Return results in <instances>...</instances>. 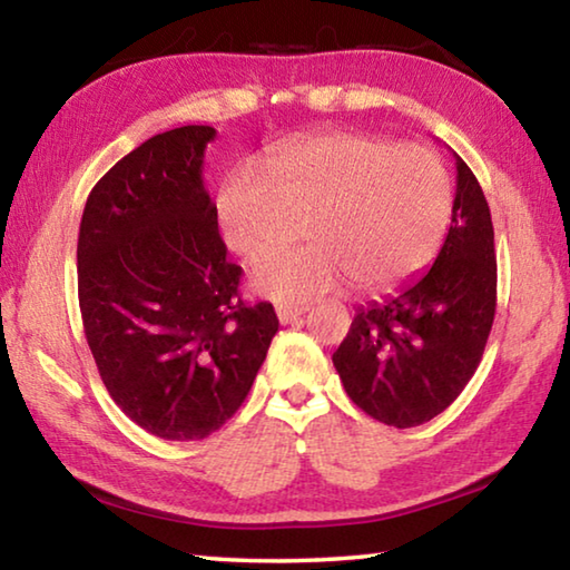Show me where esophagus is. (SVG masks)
Segmentation results:
<instances>
[{
  "mask_svg": "<svg viewBox=\"0 0 570 570\" xmlns=\"http://www.w3.org/2000/svg\"><path fill=\"white\" fill-rule=\"evenodd\" d=\"M304 312H306V306H278L276 308V316H278V322H282V324H292Z\"/></svg>",
  "mask_w": 570,
  "mask_h": 570,
  "instance_id": "obj_1",
  "label": "esophagus"
}]
</instances>
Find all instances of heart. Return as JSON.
Instances as JSON below:
<instances>
[{
	"label": "heart",
	"instance_id": "b5f03b06",
	"mask_svg": "<svg viewBox=\"0 0 570 570\" xmlns=\"http://www.w3.org/2000/svg\"><path fill=\"white\" fill-rule=\"evenodd\" d=\"M264 171L238 166L216 193L228 250L254 256L304 216L312 246L274 250L248 268V286L278 304H304L344 282L384 294L435 262L452 220V178L435 153L356 130L278 142Z\"/></svg>",
	"mask_w": 570,
	"mask_h": 570
}]
</instances>
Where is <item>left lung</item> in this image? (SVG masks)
Here are the masks:
<instances>
[{
    "label": "left lung",
    "instance_id": "1",
    "mask_svg": "<svg viewBox=\"0 0 570 570\" xmlns=\"http://www.w3.org/2000/svg\"><path fill=\"white\" fill-rule=\"evenodd\" d=\"M452 224L428 272L360 306L332 362L356 407L417 428L465 390L495 316V234L478 178L458 153Z\"/></svg>",
    "mask_w": 570,
    "mask_h": 570
}]
</instances>
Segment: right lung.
<instances>
[{"mask_svg": "<svg viewBox=\"0 0 570 570\" xmlns=\"http://www.w3.org/2000/svg\"><path fill=\"white\" fill-rule=\"evenodd\" d=\"M210 125L153 135L85 204L77 294L115 404L150 435L204 440L246 400L278 332L274 306L244 304L204 186Z\"/></svg>", "mask_w": 570, "mask_h": 570, "instance_id": "add662e5", "label": "right lung"}]
</instances>
